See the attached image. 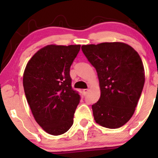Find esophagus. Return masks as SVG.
I'll list each match as a JSON object with an SVG mask.
<instances>
[{
  "label": "esophagus",
  "instance_id": "1",
  "mask_svg": "<svg viewBox=\"0 0 158 158\" xmlns=\"http://www.w3.org/2000/svg\"><path fill=\"white\" fill-rule=\"evenodd\" d=\"M88 90H89L88 89H83L82 91H83V94H84V95H87V94L88 93Z\"/></svg>",
  "mask_w": 158,
  "mask_h": 158
}]
</instances>
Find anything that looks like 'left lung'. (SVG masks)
<instances>
[{
	"label": "left lung",
	"mask_w": 158,
	"mask_h": 158,
	"mask_svg": "<svg viewBox=\"0 0 158 158\" xmlns=\"http://www.w3.org/2000/svg\"><path fill=\"white\" fill-rule=\"evenodd\" d=\"M81 50L99 78L100 98L92 105L96 123L108 128L123 126L135 113L144 86L140 56L121 42L82 45Z\"/></svg>",
	"instance_id": "left-lung-1"
}]
</instances>
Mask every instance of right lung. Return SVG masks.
I'll return each instance as SVG.
<instances>
[{
  "instance_id": "1",
  "label": "right lung",
  "mask_w": 158,
  "mask_h": 158,
  "mask_svg": "<svg viewBox=\"0 0 158 158\" xmlns=\"http://www.w3.org/2000/svg\"><path fill=\"white\" fill-rule=\"evenodd\" d=\"M81 45H48L27 63L23 85L35 121L47 133L60 135L70 129L80 101L72 88L70 66Z\"/></svg>"
}]
</instances>
